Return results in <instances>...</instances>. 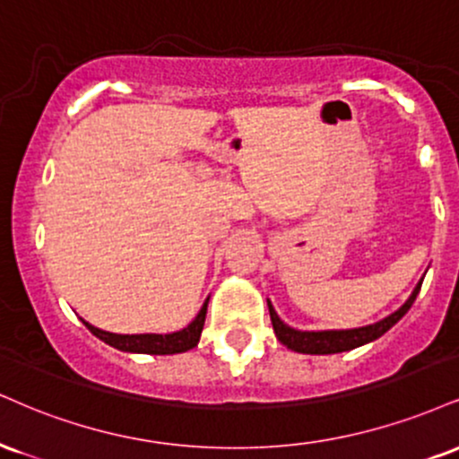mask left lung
Instances as JSON below:
<instances>
[{"mask_svg":"<svg viewBox=\"0 0 459 459\" xmlns=\"http://www.w3.org/2000/svg\"><path fill=\"white\" fill-rule=\"evenodd\" d=\"M423 282V280H421ZM421 282L415 286L412 295L408 297L404 306L400 310H395L394 314H389L387 318L378 320L374 325H366V327L359 329H338V331H299L292 329L284 320H280L278 314H275L272 301H267L269 306V316H272V325L275 331V338H278L286 349L295 351V352H303V355H333V352H344V351H352L357 346L368 344V342L378 340L380 335H385L387 331L394 327V325L400 320L404 314L411 310V306L415 303L419 290H421Z\"/></svg>","mask_w":459,"mask_h":459,"instance_id":"1","label":"left lung"}]
</instances>
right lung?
Instances as JSON below:
<instances>
[{
    "label": "right lung",
    "instance_id": "right-lung-1",
    "mask_svg": "<svg viewBox=\"0 0 459 459\" xmlns=\"http://www.w3.org/2000/svg\"><path fill=\"white\" fill-rule=\"evenodd\" d=\"M207 301L203 303L201 312L196 314V318L187 325L186 329L175 331V333H139V335H121V333H110V331H102L93 325L85 323V327L91 331L96 338L107 342L113 349H119L124 352H145V355H175V352H186L195 349L201 340L203 325H205V314H207Z\"/></svg>",
    "mask_w": 459,
    "mask_h": 459
}]
</instances>
